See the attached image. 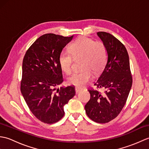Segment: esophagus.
<instances>
[{
	"label": "esophagus",
	"mask_w": 149,
	"mask_h": 149,
	"mask_svg": "<svg viewBox=\"0 0 149 149\" xmlns=\"http://www.w3.org/2000/svg\"><path fill=\"white\" fill-rule=\"evenodd\" d=\"M81 90H82V88H81L79 87H75V92H76V93H78L80 91H81Z\"/></svg>",
	"instance_id": "1"
}]
</instances>
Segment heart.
<instances>
[{
  "label": "heart",
  "mask_w": 149,
  "mask_h": 149,
  "mask_svg": "<svg viewBox=\"0 0 149 149\" xmlns=\"http://www.w3.org/2000/svg\"><path fill=\"white\" fill-rule=\"evenodd\" d=\"M108 56V50L104 42L82 36L70 44L69 52L63 50L59 53L58 62L62 71L70 74L72 70L74 59H81V66L83 69L74 73L68 79V83L82 87L92 78V71L99 73L103 70Z\"/></svg>",
  "instance_id": "obj_1"
}]
</instances>
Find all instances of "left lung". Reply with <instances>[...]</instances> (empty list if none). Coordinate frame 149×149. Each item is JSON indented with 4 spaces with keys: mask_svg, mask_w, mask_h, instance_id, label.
<instances>
[{
    "mask_svg": "<svg viewBox=\"0 0 149 149\" xmlns=\"http://www.w3.org/2000/svg\"><path fill=\"white\" fill-rule=\"evenodd\" d=\"M97 35L108 50L107 64L94 85L104 93L88 88L90 99L85 105L86 115L93 121L105 123L115 118L125 106L132 84L129 55L124 45L106 32Z\"/></svg>",
    "mask_w": 149,
    "mask_h": 149,
    "instance_id": "8db88e82",
    "label": "left lung"
}]
</instances>
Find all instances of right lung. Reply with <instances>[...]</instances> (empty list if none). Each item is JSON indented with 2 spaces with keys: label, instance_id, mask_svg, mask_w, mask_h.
Listing matches in <instances>:
<instances>
[{
  "label": "right lung",
  "instance_id": "right-lung-1",
  "mask_svg": "<svg viewBox=\"0 0 149 149\" xmlns=\"http://www.w3.org/2000/svg\"><path fill=\"white\" fill-rule=\"evenodd\" d=\"M73 36L45 34L26 51L22 63L20 90L31 111L41 122L56 123L65 115L64 106L75 95V87H56L63 82L59 53Z\"/></svg>",
  "mask_w": 149,
  "mask_h": 149
}]
</instances>
